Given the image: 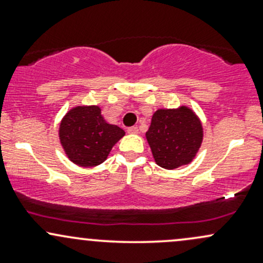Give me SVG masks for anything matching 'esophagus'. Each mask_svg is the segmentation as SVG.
Here are the masks:
<instances>
[{
  "mask_svg": "<svg viewBox=\"0 0 263 263\" xmlns=\"http://www.w3.org/2000/svg\"><path fill=\"white\" fill-rule=\"evenodd\" d=\"M127 132H128V134H131V135L138 134V127H136V126H134V127H129L127 129Z\"/></svg>",
  "mask_w": 263,
  "mask_h": 263,
  "instance_id": "34e87169",
  "label": "esophagus"
}]
</instances>
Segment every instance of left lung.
Returning <instances> with one entry per match:
<instances>
[{
  "mask_svg": "<svg viewBox=\"0 0 263 263\" xmlns=\"http://www.w3.org/2000/svg\"><path fill=\"white\" fill-rule=\"evenodd\" d=\"M146 138L153 159L164 170H176L193 162L200 149L204 129L200 119L192 108H158Z\"/></svg>",
  "mask_w": 263,
  "mask_h": 263,
  "instance_id": "1",
  "label": "left lung"
}]
</instances>
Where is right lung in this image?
<instances>
[{
	"mask_svg": "<svg viewBox=\"0 0 263 263\" xmlns=\"http://www.w3.org/2000/svg\"><path fill=\"white\" fill-rule=\"evenodd\" d=\"M58 135L70 162L80 167H96L106 161L125 131L108 123L99 105H77L63 116Z\"/></svg>",
	"mask_w": 263,
	"mask_h": 263,
	"instance_id": "add662e5",
	"label": "right lung"
}]
</instances>
